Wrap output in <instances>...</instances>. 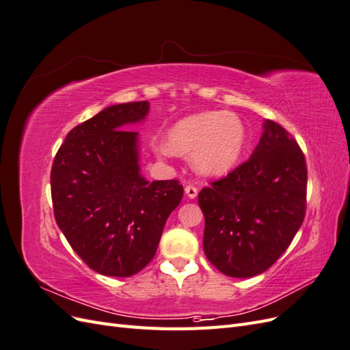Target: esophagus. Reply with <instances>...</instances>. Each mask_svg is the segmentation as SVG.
Here are the masks:
<instances>
[{
  "instance_id": "34e87169",
  "label": "esophagus",
  "mask_w": 350,
  "mask_h": 350,
  "mask_svg": "<svg viewBox=\"0 0 350 350\" xmlns=\"http://www.w3.org/2000/svg\"><path fill=\"white\" fill-rule=\"evenodd\" d=\"M185 194L189 197V198H196L197 194H198V188L193 184H189L185 187Z\"/></svg>"
}]
</instances>
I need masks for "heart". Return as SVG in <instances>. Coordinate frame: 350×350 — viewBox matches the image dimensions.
I'll return each instance as SVG.
<instances>
[{
    "instance_id": "heart-1",
    "label": "heart",
    "mask_w": 350,
    "mask_h": 350,
    "mask_svg": "<svg viewBox=\"0 0 350 350\" xmlns=\"http://www.w3.org/2000/svg\"><path fill=\"white\" fill-rule=\"evenodd\" d=\"M245 129L234 113L201 112L178 121L167 133L163 152L191 154L198 172L224 175L239 161Z\"/></svg>"
}]
</instances>
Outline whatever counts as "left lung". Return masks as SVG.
I'll return each instance as SVG.
<instances>
[{"mask_svg":"<svg viewBox=\"0 0 350 350\" xmlns=\"http://www.w3.org/2000/svg\"><path fill=\"white\" fill-rule=\"evenodd\" d=\"M247 162L198 193L206 219L203 248L230 278H252L291 245L306 208V162L278 122L266 120Z\"/></svg>","mask_w":350,"mask_h":350,"instance_id":"obj_1","label":"left lung"}]
</instances>
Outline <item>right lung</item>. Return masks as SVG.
<instances>
[{"mask_svg": "<svg viewBox=\"0 0 350 350\" xmlns=\"http://www.w3.org/2000/svg\"><path fill=\"white\" fill-rule=\"evenodd\" d=\"M147 112V100L105 108L74 126L52 163L57 225L77 256L103 276L143 270L184 196L176 179L149 183L140 174L139 133L124 129Z\"/></svg>", "mask_w": 350, "mask_h": 350, "instance_id": "obj_1", "label": "right lung"}]
</instances>
